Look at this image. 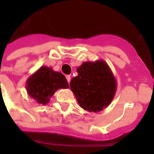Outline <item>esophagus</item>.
Segmentation results:
<instances>
[{
	"label": "esophagus",
	"mask_w": 154,
	"mask_h": 154,
	"mask_svg": "<svg viewBox=\"0 0 154 154\" xmlns=\"http://www.w3.org/2000/svg\"><path fill=\"white\" fill-rule=\"evenodd\" d=\"M65 77H66V79H67L68 82L69 83V82H70V81H71V76L70 75H66Z\"/></svg>",
	"instance_id": "34e87169"
}]
</instances>
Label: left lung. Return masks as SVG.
I'll list each match as a JSON object with an SVG mask.
<instances>
[{"instance_id":"1","label":"left lung","mask_w":154,"mask_h":154,"mask_svg":"<svg viewBox=\"0 0 154 154\" xmlns=\"http://www.w3.org/2000/svg\"><path fill=\"white\" fill-rule=\"evenodd\" d=\"M78 75L70 82L71 90L80 107L89 112H100L115 96L117 82L104 60L85 62L77 68Z\"/></svg>"}]
</instances>
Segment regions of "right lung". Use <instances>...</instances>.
<instances>
[{
    "mask_svg": "<svg viewBox=\"0 0 154 154\" xmlns=\"http://www.w3.org/2000/svg\"><path fill=\"white\" fill-rule=\"evenodd\" d=\"M68 88L65 75L47 66H42L26 82V90L30 97L42 105L47 104L58 89Z\"/></svg>",
    "mask_w": 154,
    "mask_h": 154,
    "instance_id": "obj_1",
    "label": "right lung"
}]
</instances>
